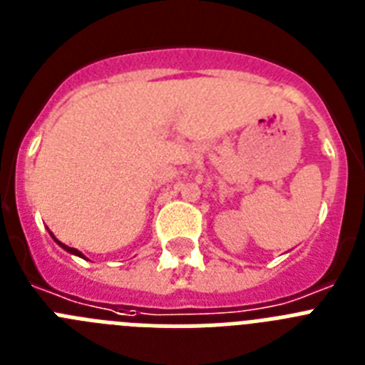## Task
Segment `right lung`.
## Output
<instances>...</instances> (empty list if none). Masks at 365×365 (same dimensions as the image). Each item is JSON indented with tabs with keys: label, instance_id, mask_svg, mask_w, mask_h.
Masks as SVG:
<instances>
[{
	"label": "right lung",
	"instance_id": "1",
	"mask_svg": "<svg viewBox=\"0 0 365 365\" xmlns=\"http://www.w3.org/2000/svg\"><path fill=\"white\" fill-rule=\"evenodd\" d=\"M56 243H58V245H60V247H63V248H66V250H67V252H71V254H76V256H80V257H83V256H82V254H80V252H78V250H76V248H71V247H67V245H63V243H60V241H58V240H56Z\"/></svg>",
	"mask_w": 365,
	"mask_h": 365
}]
</instances>
